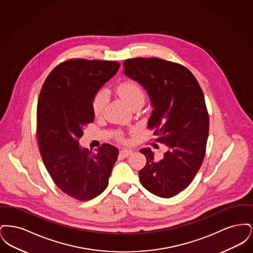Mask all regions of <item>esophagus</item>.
Here are the masks:
<instances>
[{
    "instance_id": "esophagus-1",
    "label": "esophagus",
    "mask_w": 253,
    "mask_h": 253,
    "mask_svg": "<svg viewBox=\"0 0 253 253\" xmlns=\"http://www.w3.org/2000/svg\"><path fill=\"white\" fill-rule=\"evenodd\" d=\"M132 150H128V149H122L121 152H120V155L121 157H129L130 155H132Z\"/></svg>"
}]
</instances>
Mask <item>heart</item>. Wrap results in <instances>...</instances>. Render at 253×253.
I'll use <instances>...</instances> for the list:
<instances>
[{
  "mask_svg": "<svg viewBox=\"0 0 253 253\" xmlns=\"http://www.w3.org/2000/svg\"><path fill=\"white\" fill-rule=\"evenodd\" d=\"M117 93L131 107L138 102H144L145 94L142 87L133 81L124 82L117 87ZM107 102V95L105 91L100 90L93 99V110L96 116L100 115ZM120 138L122 136L120 135Z\"/></svg>",
  "mask_w": 253,
  "mask_h": 253,
  "instance_id": "b5f03b06",
  "label": "heart"
}]
</instances>
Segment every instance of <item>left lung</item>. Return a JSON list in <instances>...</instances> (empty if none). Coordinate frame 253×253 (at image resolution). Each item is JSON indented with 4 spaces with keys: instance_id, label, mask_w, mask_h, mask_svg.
Returning <instances> with one entry per match:
<instances>
[{
    "instance_id": "obj_1",
    "label": "left lung",
    "mask_w": 253,
    "mask_h": 253,
    "mask_svg": "<svg viewBox=\"0 0 253 253\" xmlns=\"http://www.w3.org/2000/svg\"><path fill=\"white\" fill-rule=\"evenodd\" d=\"M124 74L147 91L153 112L148 128L168 150L157 161L151 148L139 179L146 190L169 198L185 190L204 160L209 114L203 91L185 66L158 58H135L123 62Z\"/></svg>"
}]
</instances>
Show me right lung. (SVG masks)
<instances>
[{"label":"right lung","instance_id":"right-lung-1","mask_svg":"<svg viewBox=\"0 0 253 253\" xmlns=\"http://www.w3.org/2000/svg\"><path fill=\"white\" fill-rule=\"evenodd\" d=\"M120 66L112 60H66L50 72L39 96L37 138L42 161L60 190L80 201L107 188L118 159L115 146L102 144L94 153L82 148L79 139L95 119L96 92Z\"/></svg>","mask_w":253,"mask_h":253}]
</instances>
